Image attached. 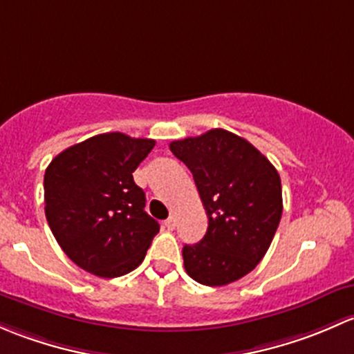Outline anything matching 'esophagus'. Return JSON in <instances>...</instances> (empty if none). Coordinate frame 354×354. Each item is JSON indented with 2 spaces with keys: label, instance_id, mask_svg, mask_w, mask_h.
Masks as SVG:
<instances>
[{
  "label": "esophagus",
  "instance_id": "esophagus-1",
  "mask_svg": "<svg viewBox=\"0 0 354 354\" xmlns=\"http://www.w3.org/2000/svg\"><path fill=\"white\" fill-rule=\"evenodd\" d=\"M163 227H165L167 230H174V228L177 227V220H176V216H170L169 220H165V223H163Z\"/></svg>",
  "mask_w": 354,
  "mask_h": 354
}]
</instances>
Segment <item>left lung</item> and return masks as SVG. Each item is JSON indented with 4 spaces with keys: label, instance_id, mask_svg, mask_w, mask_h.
Segmentation results:
<instances>
[{
    "label": "left lung",
    "instance_id": "8db88e82",
    "mask_svg": "<svg viewBox=\"0 0 354 354\" xmlns=\"http://www.w3.org/2000/svg\"><path fill=\"white\" fill-rule=\"evenodd\" d=\"M170 151L192 172L207 214L206 235L182 249L185 272L206 286L243 278L266 256L281 220L278 170L225 129L172 141Z\"/></svg>",
    "mask_w": 354,
    "mask_h": 354
}]
</instances>
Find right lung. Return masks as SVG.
Returning a JSON list of instances; mask_svg holds the SVG:
<instances>
[{
  "instance_id": "obj_1",
  "label": "right lung",
  "mask_w": 354,
  "mask_h": 354,
  "mask_svg": "<svg viewBox=\"0 0 354 354\" xmlns=\"http://www.w3.org/2000/svg\"><path fill=\"white\" fill-rule=\"evenodd\" d=\"M155 140L105 133L61 151L44 176L50 232L64 254L98 278H118L143 262L158 221L145 211L133 172Z\"/></svg>"
}]
</instances>
